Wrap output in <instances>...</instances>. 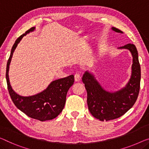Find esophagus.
<instances>
[{
    "mask_svg": "<svg viewBox=\"0 0 149 149\" xmlns=\"http://www.w3.org/2000/svg\"><path fill=\"white\" fill-rule=\"evenodd\" d=\"M74 79H75V81H80L81 76H80V75H79V74H77V73H76V74H75V75H74Z\"/></svg>",
    "mask_w": 149,
    "mask_h": 149,
    "instance_id": "esophagus-1",
    "label": "esophagus"
}]
</instances>
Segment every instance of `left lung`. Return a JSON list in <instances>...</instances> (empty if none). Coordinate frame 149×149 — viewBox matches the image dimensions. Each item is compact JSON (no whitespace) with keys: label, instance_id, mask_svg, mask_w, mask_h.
I'll return each mask as SVG.
<instances>
[{"label":"left lung","instance_id":"obj_1","mask_svg":"<svg viewBox=\"0 0 149 149\" xmlns=\"http://www.w3.org/2000/svg\"><path fill=\"white\" fill-rule=\"evenodd\" d=\"M112 30L123 33L115 27ZM129 50L132 56L131 75L126 85L116 92L104 90L95 77L94 75L86 71L82 77L87 91L88 109L94 117L101 121H108L118 118L129 110L136 101L141 83V65L136 47L133 44L118 47Z\"/></svg>","mask_w":149,"mask_h":149}]
</instances>
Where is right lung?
<instances>
[{
	"label": "right lung",
	"instance_id": "obj_1",
	"mask_svg": "<svg viewBox=\"0 0 149 149\" xmlns=\"http://www.w3.org/2000/svg\"><path fill=\"white\" fill-rule=\"evenodd\" d=\"M35 27H32L20 36L13 45L7 62L6 79L8 92L13 103L18 109L32 118L40 121H45L56 118L63 110L66 101L68 91L74 82V75L51 82L47 88L38 94L29 96H23L17 94L11 87L8 72L13 53L24 36L34 31Z\"/></svg>",
	"mask_w": 149,
	"mask_h": 149
}]
</instances>
